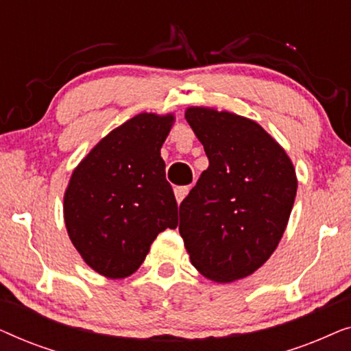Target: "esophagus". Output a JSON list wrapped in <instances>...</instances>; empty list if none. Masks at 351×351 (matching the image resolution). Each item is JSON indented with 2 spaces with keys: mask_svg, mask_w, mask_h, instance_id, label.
Segmentation results:
<instances>
[{
  "mask_svg": "<svg viewBox=\"0 0 351 351\" xmlns=\"http://www.w3.org/2000/svg\"><path fill=\"white\" fill-rule=\"evenodd\" d=\"M189 186H176L174 189V193H176V199L177 203H182V199L185 198L186 193H189Z\"/></svg>",
  "mask_w": 351,
  "mask_h": 351,
  "instance_id": "obj_1",
  "label": "esophagus"
}]
</instances>
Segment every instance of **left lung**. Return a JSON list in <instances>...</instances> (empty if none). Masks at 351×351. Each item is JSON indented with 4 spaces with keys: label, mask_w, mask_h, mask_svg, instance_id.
<instances>
[{
    "label": "left lung",
    "mask_w": 351,
    "mask_h": 351,
    "mask_svg": "<svg viewBox=\"0 0 351 351\" xmlns=\"http://www.w3.org/2000/svg\"><path fill=\"white\" fill-rule=\"evenodd\" d=\"M185 119L209 167L180 203L179 232L191 263L215 282L252 275L275 251L297 193L286 152L256 121L191 107Z\"/></svg>",
    "instance_id": "8db88e82"
}]
</instances>
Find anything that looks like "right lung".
<instances>
[{
    "instance_id": "obj_1",
    "label": "right lung",
    "mask_w": 351,
    "mask_h": 351,
    "mask_svg": "<svg viewBox=\"0 0 351 351\" xmlns=\"http://www.w3.org/2000/svg\"><path fill=\"white\" fill-rule=\"evenodd\" d=\"M172 123V114H137L104 137L71 174L66 232L100 275H132L158 233L177 227V201L160 153Z\"/></svg>"
}]
</instances>
